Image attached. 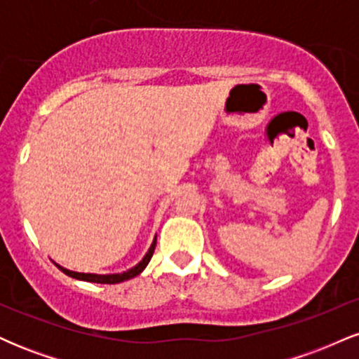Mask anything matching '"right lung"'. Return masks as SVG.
I'll list each match as a JSON object with an SVG mask.
<instances>
[{"instance_id":"1","label":"right lung","mask_w":359,"mask_h":359,"mask_svg":"<svg viewBox=\"0 0 359 359\" xmlns=\"http://www.w3.org/2000/svg\"><path fill=\"white\" fill-rule=\"evenodd\" d=\"M155 245H156V240H154L151 243L150 250H148V253L145 255V258L142 259V262L138 263L137 266H133L131 270L128 271H123V273H114V275H96V273H77V271H71L67 269H64V266L60 265H55L59 266V269L64 271L65 275H69V277L72 278H77V280H84V282H93V283H119V282H125V280H130L133 277H137V275L142 273L143 270H145V266L148 265V262H150L151 257H154V251H155Z\"/></svg>"}]
</instances>
